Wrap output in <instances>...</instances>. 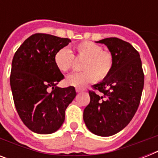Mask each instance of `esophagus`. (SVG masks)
Returning a JSON list of instances; mask_svg holds the SVG:
<instances>
[{
  "instance_id": "1",
  "label": "esophagus",
  "mask_w": 158,
  "mask_h": 158,
  "mask_svg": "<svg viewBox=\"0 0 158 158\" xmlns=\"http://www.w3.org/2000/svg\"><path fill=\"white\" fill-rule=\"evenodd\" d=\"M76 92L77 93H82V92H84V89H78V88H76Z\"/></svg>"
}]
</instances>
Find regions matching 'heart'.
Returning <instances> with one entry per match:
<instances>
[{"mask_svg":"<svg viewBox=\"0 0 158 158\" xmlns=\"http://www.w3.org/2000/svg\"><path fill=\"white\" fill-rule=\"evenodd\" d=\"M76 56L84 59L81 68L84 70L69 74L66 84L78 89L84 88L97 79L103 80L110 74L114 65L113 55L103 51L101 46L90 41H84L74 47ZM74 56L71 51L66 48H60L54 56V63L59 70L67 72L74 64Z\"/></svg>","mask_w":158,"mask_h":158,"instance_id":"b5f03b06","label":"heart"}]
</instances>
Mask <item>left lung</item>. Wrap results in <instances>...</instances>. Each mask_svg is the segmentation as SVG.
<instances>
[{"mask_svg":"<svg viewBox=\"0 0 158 158\" xmlns=\"http://www.w3.org/2000/svg\"><path fill=\"white\" fill-rule=\"evenodd\" d=\"M105 44L114 57L112 70L89 91L90 102L84 110L87 128L94 135L107 137L122 130L139 106L144 74L140 56L130 43L117 38L97 42Z\"/></svg>","mask_w":158,"mask_h":158,"instance_id":"left-lung-1","label":"left lung"}]
</instances>
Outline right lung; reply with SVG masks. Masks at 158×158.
<instances>
[{"label": "right lung", "instance_id": "right-lung-1", "mask_svg": "<svg viewBox=\"0 0 158 158\" xmlns=\"http://www.w3.org/2000/svg\"><path fill=\"white\" fill-rule=\"evenodd\" d=\"M70 42L35 33L15 53L10 78L14 102L21 120L33 132L48 135L59 130L65 109L76 96L74 87L56 86L64 75L56 66L54 56Z\"/></svg>", "mask_w": 158, "mask_h": 158}]
</instances>
